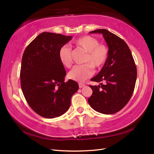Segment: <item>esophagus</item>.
Here are the masks:
<instances>
[{"label":"esophagus","mask_w":154,"mask_h":154,"mask_svg":"<svg viewBox=\"0 0 154 154\" xmlns=\"http://www.w3.org/2000/svg\"><path fill=\"white\" fill-rule=\"evenodd\" d=\"M85 83H79V87L80 88H82L83 87H85Z\"/></svg>","instance_id":"esophagus-1"}]
</instances>
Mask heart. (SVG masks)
Returning a JSON list of instances; mask_svg holds the SVG:
<instances>
[{
    "label": "heart",
    "instance_id": "heart-1",
    "mask_svg": "<svg viewBox=\"0 0 154 154\" xmlns=\"http://www.w3.org/2000/svg\"><path fill=\"white\" fill-rule=\"evenodd\" d=\"M78 47L82 48L87 54L82 66H74L69 72V78L72 80L82 82L90 78L93 73V67L99 69L103 67L109 56V49L106 45L99 44L94 37L85 35L74 41ZM60 61L65 67H70L72 63V51L67 45H63L58 52Z\"/></svg>",
    "mask_w": 154,
    "mask_h": 154
}]
</instances>
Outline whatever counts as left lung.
<instances>
[{"instance_id": "8db88e82", "label": "left lung", "mask_w": 154, "mask_h": 154, "mask_svg": "<svg viewBox=\"0 0 154 154\" xmlns=\"http://www.w3.org/2000/svg\"><path fill=\"white\" fill-rule=\"evenodd\" d=\"M90 33L103 35L109 47V56L100 72L91 81L101 83L89 87L92 90L88 102L98 112L112 114L127 104L134 91L137 69L131 51L125 42L106 29Z\"/></svg>"}]
</instances>
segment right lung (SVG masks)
<instances>
[{
  "label": "right lung",
  "mask_w": 154,
  "mask_h": 154,
  "mask_svg": "<svg viewBox=\"0 0 154 154\" xmlns=\"http://www.w3.org/2000/svg\"><path fill=\"white\" fill-rule=\"evenodd\" d=\"M72 38L44 32L27 46L22 56L20 85L27 103L36 114L45 118L59 117L68 110L78 84L65 82L66 69L58 52Z\"/></svg>",
  "instance_id": "right-lung-1"
}]
</instances>
